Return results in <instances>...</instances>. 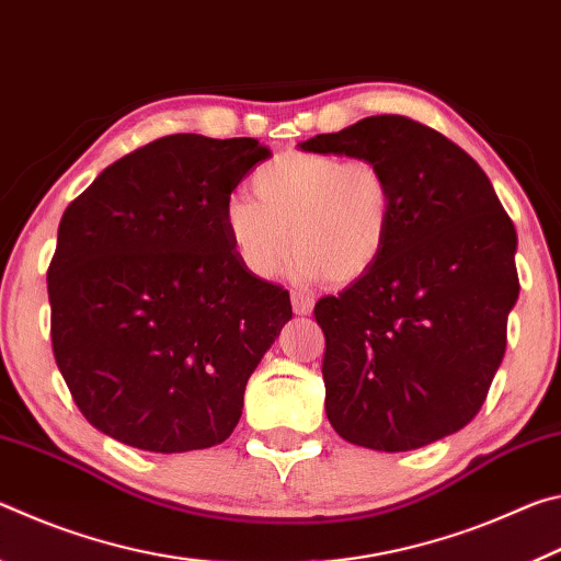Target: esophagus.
Wrapping results in <instances>:
<instances>
[{"mask_svg": "<svg viewBox=\"0 0 561 561\" xmlns=\"http://www.w3.org/2000/svg\"><path fill=\"white\" fill-rule=\"evenodd\" d=\"M291 307L297 314H311V309H314V299L309 297V294L304 291H291Z\"/></svg>", "mask_w": 561, "mask_h": 561, "instance_id": "obj_1", "label": "esophagus"}]
</instances>
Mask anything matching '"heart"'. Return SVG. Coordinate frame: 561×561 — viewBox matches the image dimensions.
<instances>
[{
  "mask_svg": "<svg viewBox=\"0 0 561 561\" xmlns=\"http://www.w3.org/2000/svg\"><path fill=\"white\" fill-rule=\"evenodd\" d=\"M257 201L234 195L225 227L247 272L270 277L294 254L297 277L348 284L374 270L393 232L396 190L371 158L289 150L252 175Z\"/></svg>",
  "mask_w": 561,
  "mask_h": 561,
  "instance_id": "b5f03b06",
  "label": "heart"
}]
</instances>
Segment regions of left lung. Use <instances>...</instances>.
<instances>
[{"mask_svg":"<svg viewBox=\"0 0 561 561\" xmlns=\"http://www.w3.org/2000/svg\"><path fill=\"white\" fill-rule=\"evenodd\" d=\"M301 148L371 158L396 190L383 257L314 307L329 423L386 453L465 428L505 356L519 294L517 232L488 175L443 133L393 113Z\"/></svg>","mask_w":561,"mask_h":561,"instance_id":"left-lung-1","label":"left lung"}]
</instances>
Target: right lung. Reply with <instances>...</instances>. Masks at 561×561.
Listing matches in <instances>:
<instances>
[{
    "instance_id": "obj_1",
    "label": "right lung",
    "mask_w": 561,
    "mask_h": 561,
    "mask_svg": "<svg viewBox=\"0 0 561 561\" xmlns=\"http://www.w3.org/2000/svg\"><path fill=\"white\" fill-rule=\"evenodd\" d=\"M270 150L175 133L108 165L66 207L46 272L56 366L83 417L150 453L230 438L244 386L291 319L225 227Z\"/></svg>"
}]
</instances>
